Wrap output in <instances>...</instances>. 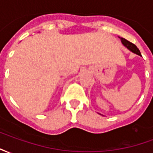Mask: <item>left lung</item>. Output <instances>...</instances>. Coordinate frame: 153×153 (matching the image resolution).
I'll list each match as a JSON object with an SVG mask.
<instances>
[{
	"label": "left lung",
	"instance_id": "obj_1",
	"mask_svg": "<svg viewBox=\"0 0 153 153\" xmlns=\"http://www.w3.org/2000/svg\"><path fill=\"white\" fill-rule=\"evenodd\" d=\"M119 38H120V41H121L122 44H123V45H124V46H125L128 50L132 51L133 53L137 54V55H138V56H141V53H140V51H139V50H138V48L135 46L134 44H133L132 42H128V41H127L126 39H125V38H120V37H119Z\"/></svg>",
	"mask_w": 153,
	"mask_h": 153
}]
</instances>
